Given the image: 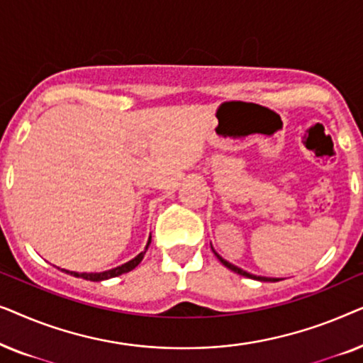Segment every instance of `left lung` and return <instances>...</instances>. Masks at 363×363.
<instances>
[{"instance_id": "obj_1", "label": "left lung", "mask_w": 363, "mask_h": 363, "mask_svg": "<svg viewBox=\"0 0 363 363\" xmlns=\"http://www.w3.org/2000/svg\"><path fill=\"white\" fill-rule=\"evenodd\" d=\"M216 255V252H215ZM216 257L218 259H220L223 264H225L228 269H231V271H235V272H238V274H241V276H245V277H251V279H257V281H264V282H276L277 279H271V277H261V276H252V274H250V272H246V271H242V269H240V267L238 266H235V264H231V262H228V261H225L223 259V257L220 256V255H216Z\"/></svg>"}]
</instances>
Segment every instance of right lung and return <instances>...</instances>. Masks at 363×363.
Segmentation results:
<instances>
[{
  "label": "right lung",
  "mask_w": 363,
  "mask_h": 363,
  "mask_svg": "<svg viewBox=\"0 0 363 363\" xmlns=\"http://www.w3.org/2000/svg\"><path fill=\"white\" fill-rule=\"evenodd\" d=\"M150 241H152V236H150V240H148V245H150ZM148 245H147V247H148ZM142 257H143V252H140V255H138L137 257H133L132 261L125 262V264L118 266V267H116V269L106 271V272H82V274H79V272H72V271H66V272H69V274H71V276L82 277V279H87V281H96V282H99V281L111 279V277H116V276L125 274V272L132 271L133 267H137V266H138V262L142 261Z\"/></svg>",
  "instance_id": "obj_1"
}]
</instances>
